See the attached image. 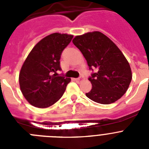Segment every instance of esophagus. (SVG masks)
<instances>
[{"label":"esophagus","instance_id":"34e87169","mask_svg":"<svg viewBox=\"0 0 149 149\" xmlns=\"http://www.w3.org/2000/svg\"><path fill=\"white\" fill-rule=\"evenodd\" d=\"M83 80H84V78H83L82 77H79V78H75V79H74V81H75L76 82H78V83L81 82V81H82Z\"/></svg>","mask_w":149,"mask_h":149}]
</instances>
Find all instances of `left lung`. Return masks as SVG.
Returning a JSON list of instances; mask_svg holds the SVG:
<instances>
[{
	"label": "left lung",
	"mask_w": 149,
	"mask_h": 149,
	"mask_svg": "<svg viewBox=\"0 0 149 149\" xmlns=\"http://www.w3.org/2000/svg\"><path fill=\"white\" fill-rule=\"evenodd\" d=\"M86 60L89 69H95L89 81L92 89L86 93L92 101L112 104L122 98L132 79L131 66L122 51L99 31L76 36L72 40Z\"/></svg>",
	"instance_id": "left-lung-1"
}]
</instances>
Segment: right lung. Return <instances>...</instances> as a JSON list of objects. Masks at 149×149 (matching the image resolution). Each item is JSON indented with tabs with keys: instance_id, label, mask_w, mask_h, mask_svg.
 <instances>
[{
	"instance_id": "1",
	"label": "right lung",
	"mask_w": 149,
	"mask_h": 149,
	"mask_svg": "<svg viewBox=\"0 0 149 149\" xmlns=\"http://www.w3.org/2000/svg\"><path fill=\"white\" fill-rule=\"evenodd\" d=\"M73 36L54 33L33 47L22 65L19 85L29 103L39 108L53 105L63 96L71 78L59 76L60 56Z\"/></svg>"
}]
</instances>
